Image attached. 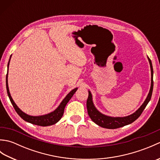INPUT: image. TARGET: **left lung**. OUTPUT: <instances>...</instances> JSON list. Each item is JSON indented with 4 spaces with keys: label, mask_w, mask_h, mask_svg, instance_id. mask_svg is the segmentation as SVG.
Here are the masks:
<instances>
[{
    "label": "left lung",
    "mask_w": 160,
    "mask_h": 160,
    "mask_svg": "<svg viewBox=\"0 0 160 160\" xmlns=\"http://www.w3.org/2000/svg\"><path fill=\"white\" fill-rule=\"evenodd\" d=\"M148 60L149 64H150L151 67V88L150 91L148 96L146 98L144 103L142 104V106L138 108V109L135 112V113H132L130 115L125 117H111L108 116L104 114H102L98 111L96 107L94 106L93 102V97L92 94H91V91H89V96H88V99L87 101V108L88 114H89L90 118L92 120L93 122H95L96 124H98L100 127L102 128H109V129H114L118 128L120 127H122L124 126L128 125L131 124L135 120L140 116L142 111H144L145 107L150 101L152 93V89H153V69H152V62L150 58L148 57Z\"/></svg>",
    "instance_id": "obj_1"
}]
</instances>
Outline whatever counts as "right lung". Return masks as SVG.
<instances>
[{
	"instance_id": "1",
	"label": "right lung",
	"mask_w": 160,
	"mask_h": 160,
	"mask_svg": "<svg viewBox=\"0 0 160 160\" xmlns=\"http://www.w3.org/2000/svg\"><path fill=\"white\" fill-rule=\"evenodd\" d=\"M11 57H12V55L10 56L8 64V69H9V62H10V59H11ZM8 73H7V76H6L7 91H8V95L10 101H11V102L13 105V108H14L16 113L20 115V118L23 119L24 120H25L26 122H29V123L35 124V125H38V126H41V127H47V126L53 125L54 124L57 123V122L60 120L61 118L62 117L65 106L68 103V102L70 100L71 97L73 96V94L76 93L78 88H75V89H73L72 91H71L67 95V96L64 98L63 100L61 102V103L60 104L59 106L57 107L56 109H55L53 111L45 115H38V116H33V115H29L28 114L24 113L23 111H22L17 106L16 103L14 102V101L13 100L11 96V94L9 93V87H8Z\"/></svg>"
}]
</instances>
